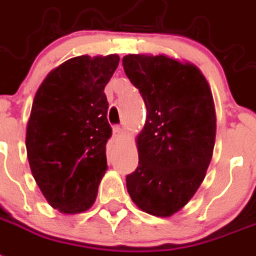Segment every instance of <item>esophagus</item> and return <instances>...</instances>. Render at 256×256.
<instances>
[{"mask_svg": "<svg viewBox=\"0 0 256 256\" xmlns=\"http://www.w3.org/2000/svg\"><path fill=\"white\" fill-rule=\"evenodd\" d=\"M123 132H124L123 128H122L120 126H114V136H115V137H120L122 134H123Z\"/></svg>", "mask_w": 256, "mask_h": 256, "instance_id": "34e87169", "label": "esophagus"}]
</instances>
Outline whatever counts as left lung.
Segmentation results:
<instances>
[{
  "label": "left lung",
  "instance_id": "left-lung-1",
  "mask_svg": "<svg viewBox=\"0 0 256 256\" xmlns=\"http://www.w3.org/2000/svg\"><path fill=\"white\" fill-rule=\"evenodd\" d=\"M123 66L146 106L138 166L126 190L141 210L170 217L202 184L212 160L216 112L202 72L164 54H126Z\"/></svg>",
  "mask_w": 256,
  "mask_h": 256
}]
</instances>
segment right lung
Returning <instances> with one entry per match:
<instances>
[{
    "label": "right lung",
    "mask_w": 256,
    "mask_h": 256,
    "mask_svg": "<svg viewBox=\"0 0 256 256\" xmlns=\"http://www.w3.org/2000/svg\"><path fill=\"white\" fill-rule=\"evenodd\" d=\"M118 54L73 57L50 72L34 98L26 132L28 164L46 199L62 213L94 204L112 134L104 88Z\"/></svg>",
    "instance_id": "add662e5"
}]
</instances>
